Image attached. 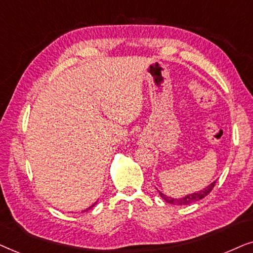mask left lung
Here are the masks:
<instances>
[{"label":"left lung","instance_id":"obj_1","mask_svg":"<svg viewBox=\"0 0 253 253\" xmlns=\"http://www.w3.org/2000/svg\"><path fill=\"white\" fill-rule=\"evenodd\" d=\"M215 186V181L214 183H211V185H208L207 187H205L204 190H201L199 192H197V193H192V194H187L186 197L184 198H180V199H174V198H171V197H167L166 194L161 193L160 191H158V193L162 197V199H164L167 201L168 204H171V205H178V206H185V205H190V204H193L195 201H199L203 199V198L206 197L211 192Z\"/></svg>","mask_w":253,"mask_h":253}]
</instances>
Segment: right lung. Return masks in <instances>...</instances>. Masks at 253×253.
<instances>
[{
  "mask_svg": "<svg viewBox=\"0 0 253 253\" xmlns=\"http://www.w3.org/2000/svg\"><path fill=\"white\" fill-rule=\"evenodd\" d=\"M93 206H95V205H93ZM91 207H92V206H91ZM86 211H87V210H86Z\"/></svg>",
  "mask_w": 253,
  "mask_h": 253,
  "instance_id": "1",
  "label": "right lung"
}]
</instances>
